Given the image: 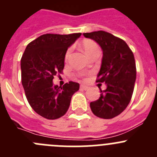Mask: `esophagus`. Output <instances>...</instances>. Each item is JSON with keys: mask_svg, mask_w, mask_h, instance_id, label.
Listing matches in <instances>:
<instances>
[{"mask_svg": "<svg viewBox=\"0 0 157 157\" xmlns=\"http://www.w3.org/2000/svg\"><path fill=\"white\" fill-rule=\"evenodd\" d=\"M89 86H86V85H84V84H81L80 85V89H81V90H89Z\"/></svg>", "mask_w": 157, "mask_h": 157, "instance_id": "1", "label": "esophagus"}]
</instances>
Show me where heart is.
Segmentation results:
<instances>
[{"label": "heart", "mask_w": 157, "mask_h": 157, "mask_svg": "<svg viewBox=\"0 0 157 157\" xmlns=\"http://www.w3.org/2000/svg\"><path fill=\"white\" fill-rule=\"evenodd\" d=\"M83 50H84L85 53H86V55H88V54L90 53L92 51H93L94 49H96V48H98V45H96V42H94L93 41L86 40V41H84V42H83ZM71 49L69 48L68 50L67 51V52H66V54H65V60H66V61L68 59V58L70 56V54H71Z\"/></svg>", "instance_id": "b5f03b06"}]
</instances>
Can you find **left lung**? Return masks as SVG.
<instances>
[{"label":"left lung","mask_w":157,"mask_h":157,"mask_svg":"<svg viewBox=\"0 0 157 157\" xmlns=\"http://www.w3.org/2000/svg\"><path fill=\"white\" fill-rule=\"evenodd\" d=\"M83 36L99 44L102 50L101 67L97 82L105 83L100 97L90 102L96 116L110 119L127 108L132 97L136 80L134 54L122 39L104 31L83 33Z\"/></svg>","instance_id":"8db88e82"}]
</instances>
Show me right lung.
<instances>
[{"mask_svg": "<svg viewBox=\"0 0 157 157\" xmlns=\"http://www.w3.org/2000/svg\"><path fill=\"white\" fill-rule=\"evenodd\" d=\"M81 36L45 34L26 46L21 58L22 84L30 106L47 119H57L67 112L71 97L78 91V83L63 86L53 83L54 77L64 67L67 48Z\"/></svg>", "mask_w": 157, "mask_h": 157, "instance_id": "obj_1", "label": "right lung"}]
</instances>
